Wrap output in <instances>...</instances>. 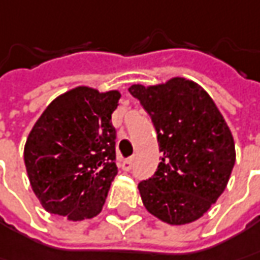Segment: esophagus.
I'll list each match as a JSON object with an SVG mask.
<instances>
[{"instance_id":"34e87169","label":"esophagus","mask_w":260,"mask_h":260,"mask_svg":"<svg viewBox=\"0 0 260 260\" xmlns=\"http://www.w3.org/2000/svg\"><path fill=\"white\" fill-rule=\"evenodd\" d=\"M132 166H134V160H132V158H129V160H123L122 164H120V167H122L123 172H129L131 169H132Z\"/></svg>"}]
</instances>
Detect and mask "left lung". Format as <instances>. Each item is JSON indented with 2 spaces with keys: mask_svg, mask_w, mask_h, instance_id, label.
<instances>
[{
  "mask_svg": "<svg viewBox=\"0 0 260 260\" xmlns=\"http://www.w3.org/2000/svg\"><path fill=\"white\" fill-rule=\"evenodd\" d=\"M128 91L151 116L163 152L154 176L138 185L144 207L170 225L199 220L225 190L236 163L234 138L220 109L183 77L132 84Z\"/></svg>",
  "mask_w": 260,
  "mask_h": 260,
  "instance_id": "1",
  "label": "left lung"
}]
</instances>
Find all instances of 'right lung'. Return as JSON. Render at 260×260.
Segmentation results:
<instances>
[{"mask_svg":"<svg viewBox=\"0 0 260 260\" xmlns=\"http://www.w3.org/2000/svg\"><path fill=\"white\" fill-rule=\"evenodd\" d=\"M119 90L78 85L55 97L28 134L24 164L42 207L68 220L100 214L118 175L112 113Z\"/></svg>","mask_w":260,"mask_h":260,"instance_id":"right-lung-1","label":"right lung"}]
</instances>
